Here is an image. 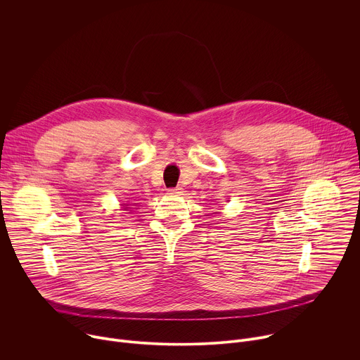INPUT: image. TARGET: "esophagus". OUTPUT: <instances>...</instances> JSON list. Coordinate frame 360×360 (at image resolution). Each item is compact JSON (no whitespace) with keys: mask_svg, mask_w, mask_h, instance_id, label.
I'll list each match as a JSON object with an SVG mask.
<instances>
[{"mask_svg":"<svg viewBox=\"0 0 360 360\" xmlns=\"http://www.w3.org/2000/svg\"><path fill=\"white\" fill-rule=\"evenodd\" d=\"M168 193L169 195H182L184 193V189L182 188H171V189H168Z\"/></svg>","mask_w":360,"mask_h":360,"instance_id":"esophagus-1","label":"esophagus"}]
</instances>
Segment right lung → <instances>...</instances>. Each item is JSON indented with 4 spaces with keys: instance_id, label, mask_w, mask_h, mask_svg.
<instances>
[{
    "instance_id": "obj_1",
    "label": "right lung",
    "mask_w": 360,
    "mask_h": 360,
    "mask_svg": "<svg viewBox=\"0 0 360 360\" xmlns=\"http://www.w3.org/2000/svg\"><path fill=\"white\" fill-rule=\"evenodd\" d=\"M124 210H125V211H128V210H127V208H124Z\"/></svg>"
}]
</instances>
